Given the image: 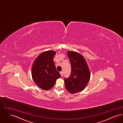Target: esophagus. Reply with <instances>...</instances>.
<instances>
[{
    "label": "esophagus",
    "mask_w": 123,
    "mask_h": 123,
    "mask_svg": "<svg viewBox=\"0 0 123 123\" xmlns=\"http://www.w3.org/2000/svg\"><path fill=\"white\" fill-rule=\"evenodd\" d=\"M60 75H61V76H63V71H60Z\"/></svg>",
    "instance_id": "34e87169"
}]
</instances>
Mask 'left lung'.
<instances>
[{"mask_svg": "<svg viewBox=\"0 0 123 123\" xmlns=\"http://www.w3.org/2000/svg\"><path fill=\"white\" fill-rule=\"evenodd\" d=\"M71 66L70 76L64 78L65 86L68 91L74 94L85 88L90 77L88 65L84 57L79 53L68 52Z\"/></svg>", "mask_w": 123, "mask_h": 123, "instance_id": "left-lung-1", "label": "left lung"}]
</instances>
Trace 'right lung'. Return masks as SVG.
Masks as SVG:
<instances>
[{"instance_id":"obj_1","label":"right lung","mask_w":123,"mask_h":123,"mask_svg":"<svg viewBox=\"0 0 123 123\" xmlns=\"http://www.w3.org/2000/svg\"><path fill=\"white\" fill-rule=\"evenodd\" d=\"M56 53L47 51L35 59L32 68V76L35 84L41 89L48 90L53 88L57 79L61 77L56 70L53 58Z\"/></svg>"}]
</instances>
